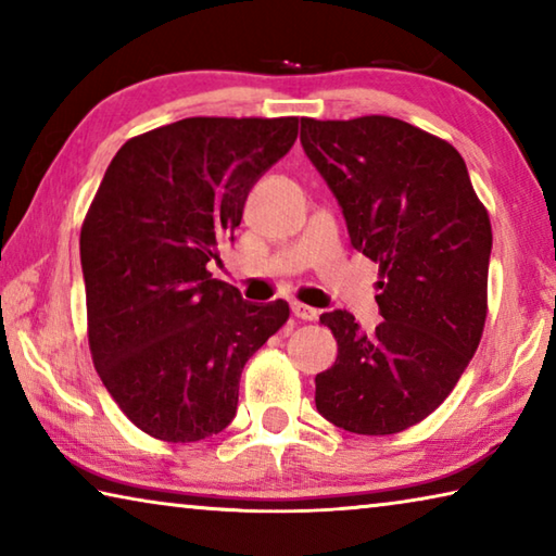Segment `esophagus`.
Listing matches in <instances>:
<instances>
[{
  "instance_id": "1",
  "label": "esophagus",
  "mask_w": 556,
  "mask_h": 556,
  "mask_svg": "<svg viewBox=\"0 0 556 556\" xmlns=\"http://www.w3.org/2000/svg\"><path fill=\"white\" fill-rule=\"evenodd\" d=\"M291 314H294L296 318H301V321H314V318L318 316L316 308L301 304V301H294V304H291Z\"/></svg>"
}]
</instances>
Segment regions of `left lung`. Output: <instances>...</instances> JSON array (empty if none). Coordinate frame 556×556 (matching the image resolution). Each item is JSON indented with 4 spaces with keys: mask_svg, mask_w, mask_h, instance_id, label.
Returning <instances> with one entry per match:
<instances>
[{
    "mask_svg": "<svg viewBox=\"0 0 556 556\" xmlns=\"http://www.w3.org/2000/svg\"><path fill=\"white\" fill-rule=\"evenodd\" d=\"M301 147L341 203L351 244L380 265L384 321L361 333L328 312L338 357L316 375V409L353 434L427 419L481 343L493 232L466 162L446 139L388 115L301 117Z\"/></svg>",
    "mask_w": 556,
    "mask_h": 556,
    "instance_id": "left-lung-1",
    "label": "left lung"
}]
</instances>
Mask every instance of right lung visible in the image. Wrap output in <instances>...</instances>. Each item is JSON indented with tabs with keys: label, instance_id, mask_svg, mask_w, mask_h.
Listing matches in <instances>:
<instances>
[{
	"label": "right lung",
	"instance_id": "obj_1",
	"mask_svg": "<svg viewBox=\"0 0 556 556\" xmlns=\"http://www.w3.org/2000/svg\"><path fill=\"white\" fill-rule=\"evenodd\" d=\"M296 135L299 117H186L127 139L108 166L80 228L88 343L149 437L188 444L228 427L244 363L287 324V301H244L208 265Z\"/></svg>",
	"mask_w": 556,
	"mask_h": 556
}]
</instances>
